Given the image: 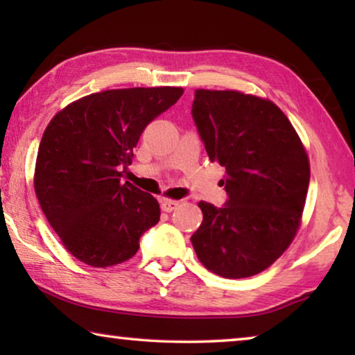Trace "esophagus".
Masks as SVG:
<instances>
[{"label":"esophagus","instance_id":"obj_1","mask_svg":"<svg viewBox=\"0 0 355 355\" xmlns=\"http://www.w3.org/2000/svg\"><path fill=\"white\" fill-rule=\"evenodd\" d=\"M180 205L178 200H161V209L166 213H172Z\"/></svg>","mask_w":355,"mask_h":355}]
</instances>
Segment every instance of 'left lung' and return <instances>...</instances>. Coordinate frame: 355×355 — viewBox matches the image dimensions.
Instances as JSON below:
<instances>
[{
	"label": "left lung",
	"mask_w": 355,
	"mask_h": 355,
	"mask_svg": "<svg viewBox=\"0 0 355 355\" xmlns=\"http://www.w3.org/2000/svg\"><path fill=\"white\" fill-rule=\"evenodd\" d=\"M192 117L211 163L225 167V207L199 202L191 236L200 263L225 279L252 277L290 248L310 182L305 147L271 100L197 89Z\"/></svg>",
	"instance_id": "left-lung-1"
}]
</instances>
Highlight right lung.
Segmentation results:
<instances>
[{
    "label": "right lung",
    "mask_w": 355,
    "mask_h": 355,
    "mask_svg": "<svg viewBox=\"0 0 355 355\" xmlns=\"http://www.w3.org/2000/svg\"><path fill=\"white\" fill-rule=\"evenodd\" d=\"M183 87H130L86 95L50 120L42 136L34 191L65 249L94 268L136 255L158 224L159 203L122 175L147 125L177 103Z\"/></svg>",
    "instance_id": "obj_1"
}]
</instances>
